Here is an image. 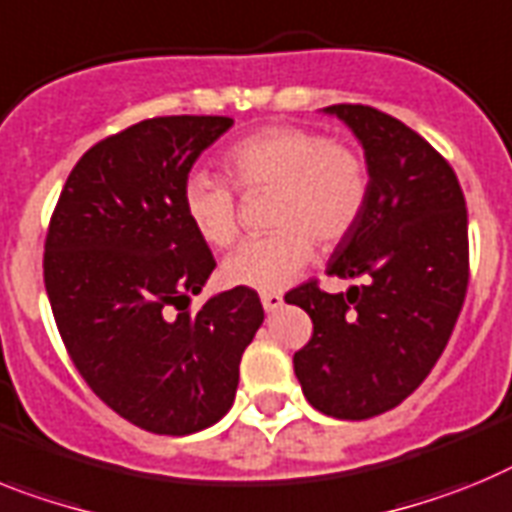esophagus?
<instances>
[{"label":"esophagus","mask_w":512,"mask_h":512,"mask_svg":"<svg viewBox=\"0 0 512 512\" xmlns=\"http://www.w3.org/2000/svg\"><path fill=\"white\" fill-rule=\"evenodd\" d=\"M260 301H262V306H265V311H278L283 306V293L265 291V293H260Z\"/></svg>","instance_id":"1"}]
</instances>
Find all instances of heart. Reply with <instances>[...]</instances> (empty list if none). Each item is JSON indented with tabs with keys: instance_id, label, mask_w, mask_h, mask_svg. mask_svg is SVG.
<instances>
[{
	"instance_id": "b5f03b06",
	"label": "heart",
	"mask_w": 512,
	"mask_h": 512,
	"mask_svg": "<svg viewBox=\"0 0 512 512\" xmlns=\"http://www.w3.org/2000/svg\"><path fill=\"white\" fill-rule=\"evenodd\" d=\"M221 167L239 193L273 190L265 237L244 242L224 262L231 286L278 291L309 265L314 242L324 250L358 226L371 195V167L361 149L309 126H265L221 154ZM219 177L193 172L182 185V208L213 247L239 237L237 193Z\"/></svg>"
}]
</instances>
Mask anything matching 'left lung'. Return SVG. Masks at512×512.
Masks as SVG:
<instances>
[{"label":"left lung","instance_id":"8db88e82","mask_svg":"<svg viewBox=\"0 0 512 512\" xmlns=\"http://www.w3.org/2000/svg\"><path fill=\"white\" fill-rule=\"evenodd\" d=\"M327 113L353 128L371 167L366 211L327 275L363 283L286 293L314 324L293 371L314 410L368 420L410 397L448 345L469 286V221L459 177L420 133L371 105Z\"/></svg>","mask_w":512,"mask_h":512}]
</instances>
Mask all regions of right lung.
I'll return each mask as SVG.
<instances>
[{
    "label": "right lung",
    "instance_id": "add662e5",
    "mask_svg": "<svg viewBox=\"0 0 512 512\" xmlns=\"http://www.w3.org/2000/svg\"><path fill=\"white\" fill-rule=\"evenodd\" d=\"M224 115H164L97 141L51 213L43 281L82 379L110 410L157 435H190L229 412L239 361L262 324L252 288L190 309L216 268L182 208Z\"/></svg>",
    "mask_w": 512,
    "mask_h": 512
}]
</instances>
